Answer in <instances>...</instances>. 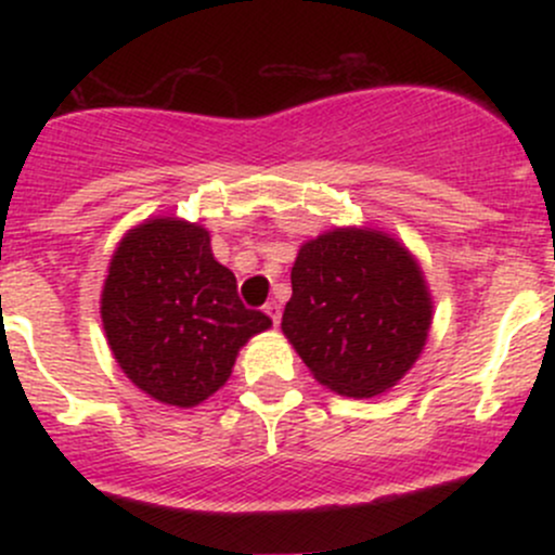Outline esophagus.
<instances>
[{"instance_id":"1","label":"esophagus","mask_w":555,"mask_h":555,"mask_svg":"<svg viewBox=\"0 0 555 555\" xmlns=\"http://www.w3.org/2000/svg\"><path fill=\"white\" fill-rule=\"evenodd\" d=\"M266 313H269L271 315V321L273 323H279V321H282V305H279L276 302V299H271V302H266Z\"/></svg>"}]
</instances>
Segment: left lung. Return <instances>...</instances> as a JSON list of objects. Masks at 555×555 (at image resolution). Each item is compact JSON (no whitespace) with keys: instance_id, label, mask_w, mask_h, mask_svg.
<instances>
[{"instance_id":"left-lung-1","label":"left lung","mask_w":555,"mask_h":555,"mask_svg":"<svg viewBox=\"0 0 555 555\" xmlns=\"http://www.w3.org/2000/svg\"><path fill=\"white\" fill-rule=\"evenodd\" d=\"M433 305L423 271L375 229H334L299 247L282 331L344 397H375L415 365Z\"/></svg>"}]
</instances>
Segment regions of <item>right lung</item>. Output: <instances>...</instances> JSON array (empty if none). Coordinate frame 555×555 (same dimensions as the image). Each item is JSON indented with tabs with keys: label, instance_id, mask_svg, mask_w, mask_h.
<instances>
[{
	"label": "right lung",
	"instance_id": "obj_1",
	"mask_svg": "<svg viewBox=\"0 0 555 555\" xmlns=\"http://www.w3.org/2000/svg\"><path fill=\"white\" fill-rule=\"evenodd\" d=\"M114 360L164 404L195 406L227 384L240 347L271 326L242 305L237 279L203 227L145 221L119 242L101 295Z\"/></svg>",
	"mask_w": 555,
	"mask_h": 555
}]
</instances>
